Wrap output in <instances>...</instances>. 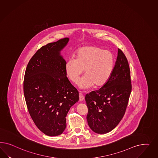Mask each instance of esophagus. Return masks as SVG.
Masks as SVG:
<instances>
[{
	"label": "esophagus",
	"instance_id": "esophagus-1",
	"mask_svg": "<svg viewBox=\"0 0 158 158\" xmlns=\"http://www.w3.org/2000/svg\"><path fill=\"white\" fill-rule=\"evenodd\" d=\"M85 98V97L84 95L81 93H79V100L81 101L83 100Z\"/></svg>",
	"mask_w": 158,
	"mask_h": 158
}]
</instances>
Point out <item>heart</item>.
Instances as JSON below:
<instances>
[{"label":"heart","mask_w":158,"mask_h":158,"mask_svg":"<svg viewBox=\"0 0 158 158\" xmlns=\"http://www.w3.org/2000/svg\"><path fill=\"white\" fill-rule=\"evenodd\" d=\"M114 58L108 50L97 46H85L80 48L76 54V58H71L65 64V71L69 79L73 83L86 73L78 82L83 89L93 85L96 87L104 85L110 79L113 70Z\"/></svg>","instance_id":"heart-1"}]
</instances>
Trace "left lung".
Returning a JSON list of instances; mask_svg holds the SVG:
<instances>
[{
    "instance_id": "8db88e82",
    "label": "left lung",
    "mask_w": 158,
    "mask_h": 158,
    "mask_svg": "<svg viewBox=\"0 0 158 158\" xmlns=\"http://www.w3.org/2000/svg\"><path fill=\"white\" fill-rule=\"evenodd\" d=\"M129 62L118 48V57L110 79L99 90L85 97L89 127L98 134L114 129L124 116L131 91Z\"/></svg>"
}]
</instances>
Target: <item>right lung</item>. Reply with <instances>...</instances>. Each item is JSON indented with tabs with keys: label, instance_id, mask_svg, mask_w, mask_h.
Returning a JSON list of instances; mask_svg holds the SVG:
<instances>
[{
	"label": "right lung",
	"instance_id": "obj_1",
	"mask_svg": "<svg viewBox=\"0 0 158 158\" xmlns=\"http://www.w3.org/2000/svg\"><path fill=\"white\" fill-rule=\"evenodd\" d=\"M69 38L48 43L29 60L25 72L24 94L27 108L35 125L48 136L62 134L66 116L79 100V92L65 71V60L60 52Z\"/></svg>",
	"mask_w": 158,
	"mask_h": 158
}]
</instances>
